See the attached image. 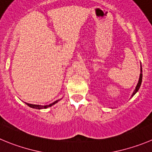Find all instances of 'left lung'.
Wrapping results in <instances>:
<instances>
[{"mask_svg":"<svg viewBox=\"0 0 152 152\" xmlns=\"http://www.w3.org/2000/svg\"><path fill=\"white\" fill-rule=\"evenodd\" d=\"M142 65H141V73H140V76H139V82H138V84H137V86L135 87V91H133V94H132V96H133L134 95H135V94L138 92V91H139V88H140L141 84H142Z\"/></svg>","mask_w":152,"mask_h":152,"instance_id":"1","label":"left lung"}]
</instances>
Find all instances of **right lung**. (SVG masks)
<instances>
[{
	"mask_svg": "<svg viewBox=\"0 0 152 152\" xmlns=\"http://www.w3.org/2000/svg\"><path fill=\"white\" fill-rule=\"evenodd\" d=\"M58 101V100H56V101H55L54 103H51V104H49V105H45V106H42V105H36V104H30V103H26V105L29 106V107H31V108H34V109H37V110H41V109H45V108H48V107H52V105H54L55 103H56Z\"/></svg>",
	"mask_w": 152,
	"mask_h": 152,
	"instance_id": "right-lung-1",
	"label": "right lung"
}]
</instances>
